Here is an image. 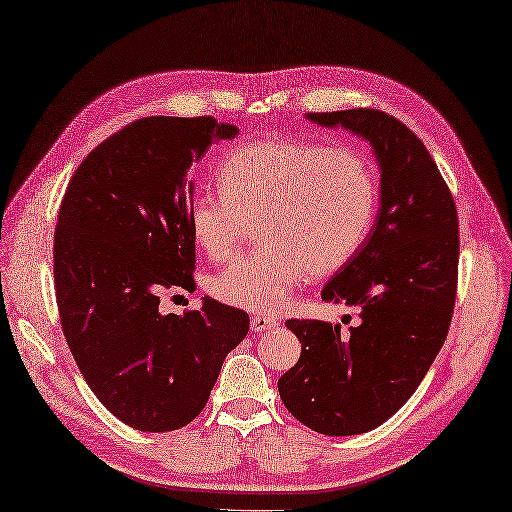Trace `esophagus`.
Here are the masks:
<instances>
[{"mask_svg":"<svg viewBox=\"0 0 512 512\" xmlns=\"http://www.w3.org/2000/svg\"><path fill=\"white\" fill-rule=\"evenodd\" d=\"M277 326V320L271 315H262V313H256L252 317V332H264V330H271Z\"/></svg>","mask_w":512,"mask_h":512,"instance_id":"obj_1","label":"esophagus"}]
</instances>
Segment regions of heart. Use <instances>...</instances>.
Masks as SVG:
<instances>
[{
  "label": "heart",
  "instance_id": "obj_1",
  "mask_svg": "<svg viewBox=\"0 0 512 512\" xmlns=\"http://www.w3.org/2000/svg\"><path fill=\"white\" fill-rule=\"evenodd\" d=\"M220 192H199L188 228L211 260H226L256 222L262 248L209 279L220 301L256 313L284 307L313 277L341 271L375 220L379 184L368 156L307 139H252L235 146L216 173Z\"/></svg>",
  "mask_w": 512,
  "mask_h": 512
}]
</instances>
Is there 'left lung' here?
<instances>
[{
    "mask_svg": "<svg viewBox=\"0 0 512 512\" xmlns=\"http://www.w3.org/2000/svg\"><path fill=\"white\" fill-rule=\"evenodd\" d=\"M307 118L373 146L381 205L360 252L322 290V301L358 311L356 326L343 332L339 324L288 320L303 347L277 390L307 428L351 436L375 430L413 396L447 339L460 260L457 209L434 158L398 118L368 108Z\"/></svg>",
    "mask_w": 512,
    "mask_h": 512,
    "instance_id": "obj_1",
    "label": "left lung"
}]
</instances>
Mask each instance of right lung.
I'll return each instance as SVG.
<instances>
[{
  "instance_id": "add662e5",
  "label": "right lung",
  "mask_w": 512,
  "mask_h": 512,
  "mask_svg": "<svg viewBox=\"0 0 512 512\" xmlns=\"http://www.w3.org/2000/svg\"><path fill=\"white\" fill-rule=\"evenodd\" d=\"M239 133L214 116H148L110 135L67 184L55 292L69 351L99 402L142 432L180 430L207 404L250 315L205 296L184 315L161 292L195 290L188 171Z\"/></svg>"
}]
</instances>
